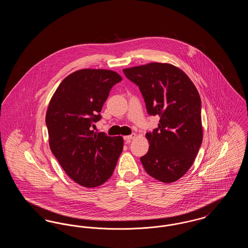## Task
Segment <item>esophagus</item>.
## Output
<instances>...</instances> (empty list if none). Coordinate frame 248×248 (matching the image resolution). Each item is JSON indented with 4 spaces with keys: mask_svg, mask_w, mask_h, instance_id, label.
Masks as SVG:
<instances>
[{
    "mask_svg": "<svg viewBox=\"0 0 248 248\" xmlns=\"http://www.w3.org/2000/svg\"><path fill=\"white\" fill-rule=\"evenodd\" d=\"M134 138H136V134H131L129 136H125L124 139V140H126V141H130V140H133Z\"/></svg>",
    "mask_w": 248,
    "mask_h": 248,
    "instance_id": "34e87169",
    "label": "esophagus"
}]
</instances>
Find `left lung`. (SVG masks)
I'll return each mask as SVG.
<instances>
[{"mask_svg":"<svg viewBox=\"0 0 248 248\" xmlns=\"http://www.w3.org/2000/svg\"><path fill=\"white\" fill-rule=\"evenodd\" d=\"M136 83L150 115H159L158 127L148 132L150 148L140 158L146 172L172 183L193 164L202 141L200 94L187 74L167 63H149L123 70Z\"/></svg>","mask_w":248,"mask_h":248,"instance_id":"8db88e82","label":"left lung"}]
</instances>
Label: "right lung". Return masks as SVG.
I'll use <instances>...</instances> for the list:
<instances>
[{
    "label": "right lung",
    "mask_w": 248,
    "mask_h": 248,
    "mask_svg": "<svg viewBox=\"0 0 248 248\" xmlns=\"http://www.w3.org/2000/svg\"><path fill=\"white\" fill-rule=\"evenodd\" d=\"M121 81L115 71L79 70L61 82L49 102L46 123L50 149L66 174L83 187L106 182L123 152L121 136L93 130L110 89Z\"/></svg>",
    "instance_id": "obj_1"
}]
</instances>
